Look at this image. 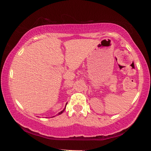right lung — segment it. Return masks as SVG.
I'll return each instance as SVG.
<instances>
[{
  "mask_svg": "<svg viewBox=\"0 0 151 151\" xmlns=\"http://www.w3.org/2000/svg\"><path fill=\"white\" fill-rule=\"evenodd\" d=\"M66 106H67V105H66ZM65 109H66V106L65 107V109H64L63 111H60V113H58V115H60V114H62V113H63L64 112V111H65Z\"/></svg>",
  "mask_w": 151,
  "mask_h": 151,
  "instance_id": "1",
  "label": "right lung"
}]
</instances>
